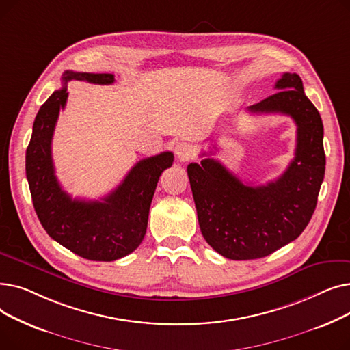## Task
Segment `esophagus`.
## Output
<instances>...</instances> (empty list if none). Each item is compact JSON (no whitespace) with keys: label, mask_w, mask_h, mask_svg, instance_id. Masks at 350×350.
Returning <instances> with one entry per match:
<instances>
[{"label":"esophagus","mask_w":350,"mask_h":350,"mask_svg":"<svg viewBox=\"0 0 350 350\" xmlns=\"http://www.w3.org/2000/svg\"><path fill=\"white\" fill-rule=\"evenodd\" d=\"M176 156L181 160V161H186V160H190L193 156H194V147L190 144V143H186V142H181L176 146Z\"/></svg>","instance_id":"1"}]
</instances>
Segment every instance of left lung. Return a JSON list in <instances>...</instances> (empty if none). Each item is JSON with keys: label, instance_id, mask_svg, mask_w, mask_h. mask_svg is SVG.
Masks as SVG:
<instances>
[{"label": "left lung", "instance_id": "1", "mask_svg": "<svg viewBox=\"0 0 350 350\" xmlns=\"http://www.w3.org/2000/svg\"><path fill=\"white\" fill-rule=\"evenodd\" d=\"M275 89L248 112L286 115L297 124L295 157L277 180L244 185L211 157L187 165L201 234L218 254L235 261L262 258L297 240L315 211L325 176L323 124L302 79L286 72Z\"/></svg>", "mask_w": 350, "mask_h": 350}]
</instances>
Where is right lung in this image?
<instances>
[{
	"label": "right lung",
	"mask_w": 350,
	"mask_h": 350,
	"mask_svg": "<svg viewBox=\"0 0 350 350\" xmlns=\"http://www.w3.org/2000/svg\"><path fill=\"white\" fill-rule=\"evenodd\" d=\"M69 81L112 85L115 77L65 70L62 88L38 110L25 156L33 208L52 240L82 258L115 261L133 252L143 241L159 177L173 164L174 156L163 152L137 161L120 185L100 200L72 198L55 176L51 153L55 124L66 105Z\"/></svg>",
	"instance_id": "add662e5"
}]
</instances>
